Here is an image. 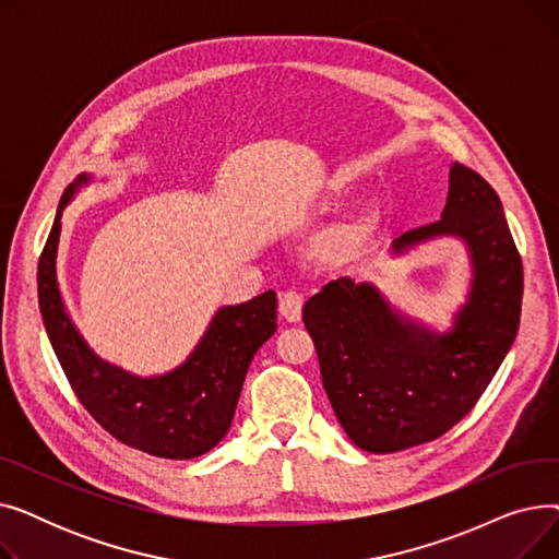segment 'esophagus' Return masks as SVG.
I'll return each instance as SVG.
<instances>
[{"label":"esophagus","instance_id":"34e87169","mask_svg":"<svg viewBox=\"0 0 559 559\" xmlns=\"http://www.w3.org/2000/svg\"><path fill=\"white\" fill-rule=\"evenodd\" d=\"M301 310H304V297L299 295V292H285V295H281L278 312L285 321H289V324H297V321H301Z\"/></svg>","mask_w":559,"mask_h":559}]
</instances>
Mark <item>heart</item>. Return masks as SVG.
<instances>
[{"instance_id":"b5f03b06","label":"heart","mask_w":559,"mask_h":559,"mask_svg":"<svg viewBox=\"0 0 559 559\" xmlns=\"http://www.w3.org/2000/svg\"><path fill=\"white\" fill-rule=\"evenodd\" d=\"M337 190H342V183L335 186ZM376 222L371 217H360L356 222H348L340 228H335L333 233H329L324 240L319 242V258L329 262V264H342L346 262L350 255L356 253V249L369 238V233L373 230Z\"/></svg>"}]
</instances>
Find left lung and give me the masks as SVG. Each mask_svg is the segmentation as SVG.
<instances>
[{"mask_svg":"<svg viewBox=\"0 0 559 559\" xmlns=\"http://www.w3.org/2000/svg\"><path fill=\"white\" fill-rule=\"evenodd\" d=\"M437 238L462 240L472 281L451 329L396 310L373 283L342 276L304 306L321 383L350 442L394 453L432 442L476 405L519 331L523 264L503 203L480 174L449 171L442 219L403 233V255Z\"/></svg>","mask_w":559,"mask_h":559,"instance_id":"8db88e82","label":"left lung"}]
</instances>
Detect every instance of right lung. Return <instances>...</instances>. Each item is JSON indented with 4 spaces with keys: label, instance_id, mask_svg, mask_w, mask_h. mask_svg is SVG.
Wrapping results in <instances>:
<instances>
[{
    "label": "right lung",
    "instance_id": "1",
    "mask_svg": "<svg viewBox=\"0 0 559 559\" xmlns=\"http://www.w3.org/2000/svg\"><path fill=\"white\" fill-rule=\"evenodd\" d=\"M91 183L93 174H81L68 186L38 262L47 337L74 394L115 439L156 457H199L228 432L255 350L276 333V295L267 289L251 301L222 306L186 362L167 373L142 378L102 360L74 326L56 276L63 211Z\"/></svg>",
    "mask_w": 559,
    "mask_h": 559
}]
</instances>
